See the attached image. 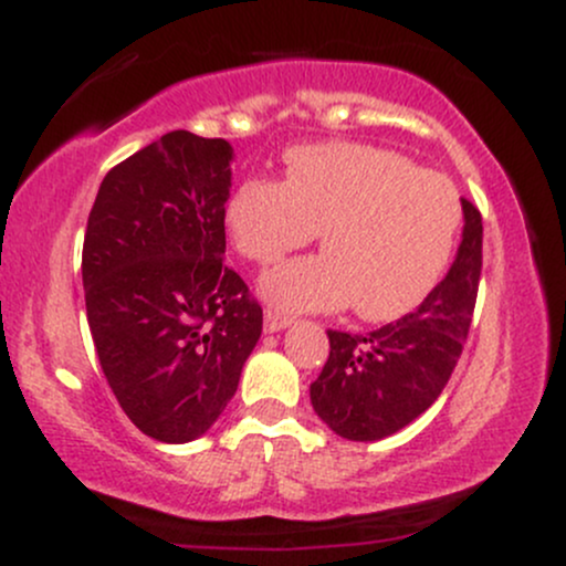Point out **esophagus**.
Returning <instances> with one entry per match:
<instances>
[{
  "instance_id": "34e87169",
  "label": "esophagus",
  "mask_w": 566,
  "mask_h": 566,
  "mask_svg": "<svg viewBox=\"0 0 566 566\" xmlns=\"http://www.w3.org/2000/svg\"><path fill=\"white\" fill-rule=\"evenodd\" d=\"M263 327H265V333H282V329L292 327V316H284V314H279V311L269 308L263 314Z\"/></svg>"
}]
</instances>
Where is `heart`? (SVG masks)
<instances>
[{
  "label": "heart",
  "instance_id": "1",
  "mask_svg": "<svg viewBox=\"0 0 566 566\" xmlns=\"http://www.w3.org/2000/svg\"><path fill=\"white\" fill-rule=\"evenodd\" d=\"M460 197L441 172L367 143L292 148L284 180L247 178L226 205L231 242L271 265L314 242L327 252L297 258L261 279L276 308L340 311L356 303L369 322H391L426 301L450 263Z\"/></svg>",
  "mask_w": 566,
  "mask_h": 566
}]
</instances>
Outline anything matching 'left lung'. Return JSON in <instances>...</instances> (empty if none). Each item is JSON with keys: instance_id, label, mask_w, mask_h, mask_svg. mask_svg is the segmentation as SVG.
Masks as SVG:
<instances>
[{"instance_id": "8db88e82", "label": "left lung", "mask_w": 566, "mask_h": 566, "mask_svg": "<svg viewBox=\"0 0 566 566\" xmlns=\"http://www.w3.org/2000/svg\"><path fill=\"white\" fill-rule=\"evenodd\" d=\"M463 205V237L447 276L412 314L348 335L327 329L329 356L311 382L314 412L348 441L401 431L439 399L469 335L482 276V216Z\"/></svg>"}]
</instances>
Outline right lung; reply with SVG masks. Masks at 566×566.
<instances>
[{"mask_svg":"<svg viewBox=\"0 0 566 566\" xmlns=\"http://www.w3.org/2000/svg\"><path fill=\"white\" fill-rule=\"evenodd\" d=\"M233 148L161 135L103 178L87 218L82 284L103 375L146 437H205L233 399L263 329L226 255Z\"/></svg>","mask_w":566,"mask_h":566,"instance_id":"obj_1","label":"right lung"}]
</instances>
